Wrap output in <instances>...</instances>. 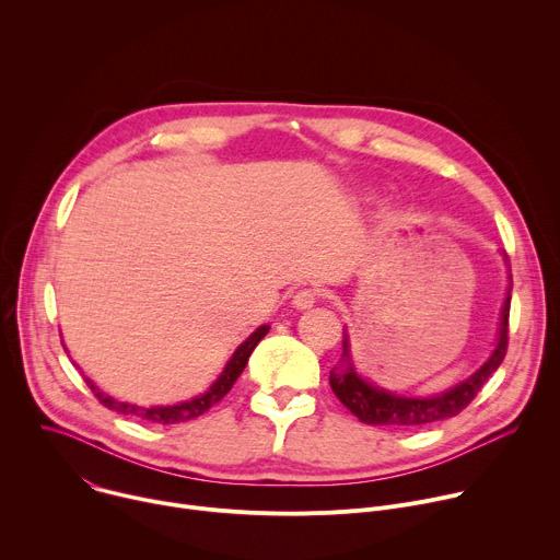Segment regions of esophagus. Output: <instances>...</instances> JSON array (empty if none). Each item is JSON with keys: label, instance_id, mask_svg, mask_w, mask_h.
I'll return each instance as SVG.
<instances>
[{"label": "esophagus", "instance_id": "obj_1", "mask_svg": "<svg viewBox=\"0 0 560 560\" xmlns=\"http://www.w3.org/2000/svg\"><path fill=\"white\" fill-rule=\"evenodd\" d=\"M316 301H318V294L312 288H303V290L294 292V296H292V305L296 310H310Z\"/></svg>", "mask_w": 560, "mask_h": 560}]
</instances>
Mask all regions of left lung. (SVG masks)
<instances>
[{
  "label": "left lung",
  "mask_w": 560,
  "mask_h": 560,
  "mask_svg": "<svg viewBox=\"0 0 560 560\" xmlns=\"http://www.w3.org/2000/svg\"><path fill=\"white\" fill-rule=\"evenodd\" d=\"M508 264V255H505ZM512 279V277H510ZM510 292L501 307V322H499V337L494 343L492 354L488 361L471 372L467 378L458 381L445 392L432 396H406L389 389H383L359 374L350 352V335L343 330V354L339 365L330 372V385L339 401L361 421L368 425H385V428H421L428 423H439L443 419L456 417L463 412L471 398L483 387V383L499 370L508 352V322H510Z\"/></svg>",
  "instance_id": "1"
}]
</instances>
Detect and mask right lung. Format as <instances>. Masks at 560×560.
<instances>
[{
    "label": "right lung",
    "instance_id": "right-lung-1",
    "mask_svg": "<svg viewBox=\"0 0 560 560\" xmlns=\"http://www.w3.org/2000/svg\"><path fill=\"white\" fill-rule=\"evenodd\" d=\"M270 326H259L242 346H238L234 350V354L230 357V361L225 363V368L221 370V374L217 376V381L203 392V394H197L192 398H188V401H182V404H175V406H152V408H143V406H135V404H126V401H117V398H113L110 394L102 392L93 378L86 376V383L89 387L95 392V396L100 398V404H104L106 408L119 412V415H130V417H137V419H143V421H150V423H184V421H190V419H197L201 417L203 412H208L214 404H219L221 398L230 392V387L234 385V381L238 378V374L244 372L253 350L257 348V343L268 335ZM68 352V350H66ZM79 368V365H77Z\"/></svg>",
    "mask_w": 560,
    "mask_h": 560
}]
</instances>
